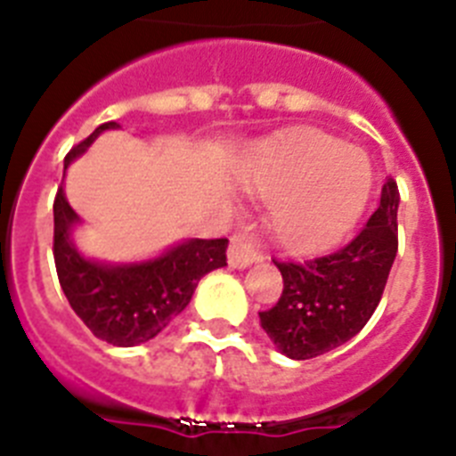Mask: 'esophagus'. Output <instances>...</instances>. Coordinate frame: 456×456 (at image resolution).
Wrapping results in <instances>:
<instances>
[{"mask_svg":"<svg viewBox=\"0 0 456 456\" xmlns=\"http://www.w3.org/2000/svg\"><path fill=\"white\" fill-rule=\"evenodd\" d=\"M263 253L253 247V241L247 240L244 235H232L231 247H228V263L235 269H247L253 263H260Z\"/></svg>","mask_w":456,"mask_h":456,"instance_id":"obj_1","label":"esophagus"}]
</instances>
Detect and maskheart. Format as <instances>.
<instances>
[{
  "instance_id": "b5f03b06",
  "label": "heart",
  "mask_w": 456,
  "mask_h": 456,
  "mask_svg": "<svg viewBox=\"0 0 456 456\" xmlns=\"http://www.w3.org/2000/svg\"><path fill=\"white\" fill-rule=\"evenodd\" d=\"M374 184L370 157L322 132L265 146L251 191L276 203L272 231L294 256H317L345 240L363 215Z\"/></svg>"
}]
</instances>
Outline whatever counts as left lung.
<instances>
[{"instance_id": "8db88e82", "label": "left lung", "mask_w": 456, "mask_h": 456, "mask_svg": "<svg viewBox=\"0 0 456 456\" xmlns=\"http://www.w3.org/2000/svg\"><path fill=\"white\" fill-rule=\"evenodd\" d=\"M400 191L393 178L381 203L347 247L308 263H276L283 294L260 313V326L281 354L305 361L352 340L377 310L397 256Z\"/></svg>"}]
</instances>
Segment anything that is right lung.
Returning a JSON list of instances; mask_svg holds the SVG:
<instances>
[{
  "label": "right lung",
  "mask_w": 456,
  "mask_h": 456,
  "mask_svg": "<svg viewBox=\"0 0 456 456\" xmlns=\"http://www.w3.org/2000/svg\"><path fill=\"white\" fill-rule=\"evenodd\" d=\"M118 123L95 127L88 139L63 159V175L102 132ZM82 224L70 208L63 184L54 199V265L66 299L79 320L100 340L114 347H134L162 333L189 305L200 278L225 267L228 240H184L159 256L139 263H102L86 257L72 240Z\"/></svg>",
  "instance_id": "obj_1"
}]
</instances>
